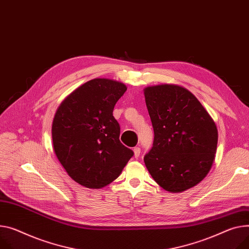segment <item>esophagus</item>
Segmentation results:
<instances>
[{"mask_svg":"<svg viewBox=\"0 0 249 249\" xmlns=\"http://www.w3.org/2000/svg\"><path fill=\"white\" fill-rule=\"evenodd\" d=\"M133 154H135V158H139L141 155V148L138 146L133 148Z\"/></svg>","mask_w":249,"mask_h":249,"instance_id":"34e87169","label":"esophagus"}]
</instances>
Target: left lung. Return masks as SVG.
<instances>
[{
	"label": "left lung",
	"instance_id": "8db88e82",
	"mask_svg": "<svg viewBox=\"0 0 249 249\" xmlns=\"http://www.w3.org/2000/svg\"><path fill=\"white\" fill-rule=\"evenodd\" d=\"M146 107L155 131L144 163L155 181L169 193L196 186L215 159L218 131L199 101L171 84L146 87Z\"/></svg>",
	"mask_w": 249,
	"mask_h": 249
}]
</instances>
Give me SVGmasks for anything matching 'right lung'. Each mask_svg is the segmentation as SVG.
Segmentation results:
<instances>
[{"label": "right lung", "instance_id": "right-lung-1", "mask_svg": "<svg viewBox=\"0 0 249 249\" xmlns=\"http://www.w3.org/2000/svg\"><path fill=\"white\" fill-rule=\"evenodd\" d=\"M126 86L93 79L62 102L52 125L54 154L79 184L98 189L118 178L133 151L120 142V124L112 111Z\"/></svg>", "mask_w": 249, "mask_h": 249}]
</instances>
